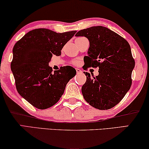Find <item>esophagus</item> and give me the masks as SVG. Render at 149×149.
<instances>
[{"label":"esophagus","instance_id":"34e87169","mask_svg":"<svg viewBox=\"0 0 149 149\" xmlns=\"http://www.w3.org/2000/svg\"><path fill=\"white\" fill-rule=\"evenodd\" d=\"M75 69H76V71H77V73H80V72H81V70L80 69H79V68H76Z\"/></svg>","mask_w":149,"mask_h":149}]
</instances>
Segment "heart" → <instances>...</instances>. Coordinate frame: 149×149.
I'll return each mask as SVG.
<instances>
[{
	"instance_id": "1",
	"label": "heart",
	"mask_w": 149,
	"mask_h": 149,
	"mask_svg": "<svg viewBox=\"0 0 149 149\" xmlns=\"http://www.w3.org/2000/svg\"><path fill=\"white\" fill-rule=\"evenodd\" d=\"M73 64H77V61H74V62H73Z\"/></svg>"
}]
</instances>
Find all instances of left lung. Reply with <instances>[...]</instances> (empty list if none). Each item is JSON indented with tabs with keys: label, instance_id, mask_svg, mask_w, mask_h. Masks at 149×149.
Here are the masks:
<instances>
[{
	"label": "left lung",
	"instance_id": "left-lung-1",
	"mask_svg": "<svg viewBox=\"0 0 149 149\" xmlns=\"http://www.w3.org/2000/svg\"><path fill=\"white\" fill-rule=\"evenodd\" d=\"M76 36H85L89 41L85 56L89 66L99 68V74L92 77L84 72L86 82L82 86L83 97L91 107L108 110L117 104L130 90L135 61L131 47L125 38L104 26L81 30Z\"/></svg>",
	"mask_w": 149,
	"mask_h": 149
}]
</instances>
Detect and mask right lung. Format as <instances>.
Returning a JSON list of instances; mask_svg holds the SVG:
<instances>
[{
  "mask_svg": "<svg viewBox=\"0 0 149 149\" xmlns=\"http://www.w3.org/2000/svg\"><path fill=\"white\" fill-rule=\"evenodd\" d=\"M77 31L57 33L46 28L26 33L13 49L11 69L17 92L38 109L56 104L66 84L76 74V70L66 66L52 72L49 66L53 55L59 56L67 42Z\"/></svg>",
  "mask_w": 149,
  "mask_h": 149,
  "instance_id": "add662e5",
  "label": "right lung"
}]
</instances>
